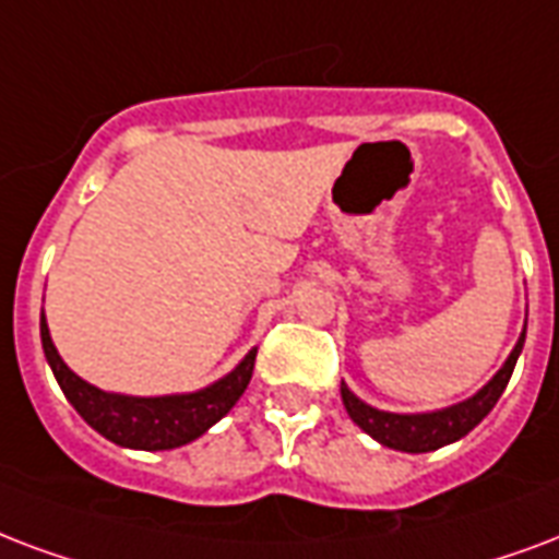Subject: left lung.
<instances>
[{"mask_svg": "<svg viewBox=\"0 0 559 559\" xmlns=\"http://www.w3.org/2000/svg\"><path fill=\"white\" fill-rule=\"evenodd\" d=\"M525 346V334L519 336L516 348L510 352L507 364L498 369V374L492 381L475 393L466 402L454 404V407H445V411L437 413H386V411H374L369 404H364L357 399L346 383L340 386L343 393V404H346L348 416L355 419V425H360L372 440H378L386 449L395 451H411V454H421V451H433L449 445V442L466 437L475 425H478L484 416H487L496 402L504 393L507 381L513 374V366L519 360V352Z\"/></svg>", "mask_w": 559, "mask_h": 559, "instance_id": "obj_1", "label": "left lung"}]
</instances>
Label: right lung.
I'll use <instances>...</instances> for the list:
<instances>
[{
	"instance_id": "obj_1",
	"label": "right lung",
	"mask_w": 559,
	"mask_h": 559,
	"mask_svg": "<svg viewBox=\"0 0 559 559\" xmlns=\"http://www.w3.org/2000/svg\"><path fill=\"white\" fill-rule=\"evenodd\" d=\"M40 340L63 395L81 413V419L96 428L105 440L143 451L178 449V445H187L195 437H202L211 425H216L234 404L240 402V395L246 393L251 381V372H254V355H258V348H251L231 374H225L223 381L211 383L199 393L131 399V395L102 393L87 381H81L52 346V336H49L43 317Z\"/></svg>"
}]
</instances>
